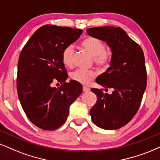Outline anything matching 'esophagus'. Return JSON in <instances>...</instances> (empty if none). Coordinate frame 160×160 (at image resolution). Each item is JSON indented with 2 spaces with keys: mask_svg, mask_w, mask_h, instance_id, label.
Here are the masks:
<instances>
[{
  "mask_svg": "<svg viewBox=\"0 0 160 160\" xmlns=\"http://www.w3.org/2000/svg\"><path fill=\"white\" fill-rule=\"evenodd\" d=\"M90 90V88H88V87H86V86L83 87V91L84 92H89Z\"/></svg>",
  "mask_w": 160,
  "mask_h": 160,
  "instance_id": "1",
  "label": "esophagus"
}]
</instances>
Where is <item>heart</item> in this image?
Masks as SVG:
<instances>
[{"mask_svg": "<svg viewBox=\"0 0 160 160\" xmlns=\"http://www.w3.org/2000/svg\"><path fill=\"white\" fill-rule=\"evenodd\" d=\"M81 46L94 58V62L98 66H105L111 59V53L105 50V44L102 40L96 37H87L81 42ZM73 48L72 46L65 47L62 54V63L67 68H71L73 64L72 56ZM96 72L93 71L78 70L72 72L71 78L78 83L86 84L96 78Z\"/></svg>", "mask_w": 160, "mask_h": 160, "instance_id": "obj_1", "label": "heart"}]
</instances>
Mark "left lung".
Instances as JSON below:
<instances>
[{
    "label": "left lung",
    "instance_id": "obj_1",
    "mask_svg": "<svg viewBox=\"0 0 160 160\" xmlns=\"http://www.w3.org/2000/svg\"><path fill=\"white\" fill-rule=\"evenodd\" d=\"M90 36L106 42L112 57L110 67L96 78V83L105 91L92 88L97 96L90 110L96 126L104 130H116L133 119L139 109L147 84L145 57L141 47L120 27H99L87 29Z\"/></svg>",
    "mask_w": 160,
    "mask_h": 160
}]
</instances>
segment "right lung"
Instances as JSON below:
<instances>
[{"label":"right lung","mask_w":160,"mask_h":160,"mask_svg":"<svg viewBox=\"0 0 160 160\" xmlns=\"http://www.w3.org/2000/svg\"><path fill=\"white\" fill-rule=\"evenodd\" d=\"M83 30L44 25L23 47L18 64L17 90L23 111L37 127L53 131L67 120L69 109L82 92V85L70 80L62 63L65 47L74 43ZM62 84L52 87L54 82Z\"/></svg>","instance_id":"1"}]
</instances>
